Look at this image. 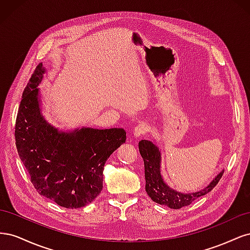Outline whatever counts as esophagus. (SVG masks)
<instances>
[{
    "mask_svg": "<svg viewBox=\"0 0 250 250\" xmlns=\"http://www.w3.org/2000/svg\"><path fill=\"white\" fill-rule=\"evenodd\" d=\"M146 126H147L146 123H144V122H142V123H140L139 125L135 126L134 130H133L134 137H141L142 134L145 133V131H146Z\"/></svg>",
    "mask_w": 250,
    "mask_h": 250,
    "instance_id": "1",
    "label": "esophagus"
}]
</instances>
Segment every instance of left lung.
Here are the masks:
<instances>
[{"label": "left lung", "instance_id": "obj_1", "mask_svg": "<svg viewBox=\"0 0 250 250\" xmlns=\"http://www.w3.org/2000/svg\"><path fill=\"white\" fill-rule=\"evenodd\" d=\"M140 153L145 165V178H146V192L154 202L163 206H167L171 208H181L190 204L201 196L208 194L216 187L221 179L223 172L204 188L203 190L190 194H183L172 190L164 183L161 175V153L158 148L152 142L142 140L139 143Z\"/></svg>", "mask_w": 250, "mask_h": 250}]
</instances>
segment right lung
Instances as JSON below:
<instances>
[{"label": "right lung", "instance_id": "add662e5", "mask_svg": "<svg viewBox=\"0 0 250 250\" xmlns=\"http://www.w3.org/2000/svg\"><path fill=\"white\" fill-rule=\"evenodd\" d=\"M43 73L40 63L22 93L14 130L18 152L41 195L66 208H82L101 193L104 165L125 143L126 131L82 128L59 132L40 110L37 85Z\"/></svg>", "mask_w": 250, "mask_h": 250}]
</instances>
